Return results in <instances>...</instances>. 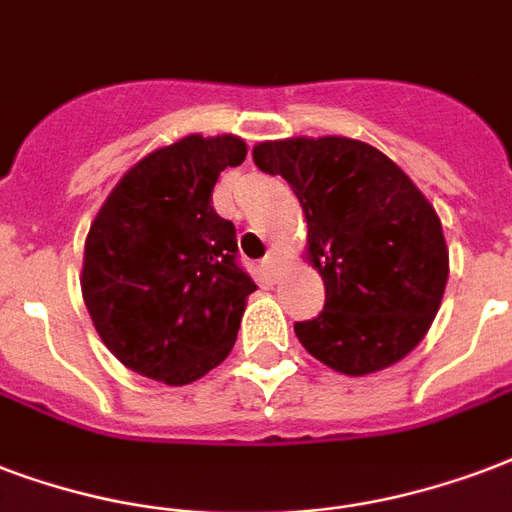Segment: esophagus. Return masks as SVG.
Listing matches in <instances>:
<instances>
[{
	"label": "esophagus",
	"mask_w": 512,
	"mask_h": 512,
	"mask_svg": "<svg viewBox=\"0 0 512 512\" xmlns=\"http://www.w3.org/2000/svg\"><path fill=\"white\" fill-rule=\"evenodd\" d=\"M276 263H279V257H276V255H265L263 260H260V271H263L265 276H268V279H273Z\"/></svg>",
	"instance_id": "esophagus-1"
}]
</instances>
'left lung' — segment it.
<instances>
[{"mask_svg": "<svg viewBox=\"0 0 512 512\" xmlns=\"http://www.w3.org/2000/svg\"><path fill=\"white\" fill-rule=\"evenodd\" d=\"M252 158L298 195L308 260L325 282V308L295 322L298 341L346 376L403 360L446 290L448 249L432 204L397 163L357 139L263 142Z\"/></svg>", "mask_w": 512, "mask_h": 512, "instance_id": "8db88e82", "label": "left lung"}]
</instances>
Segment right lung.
I'll return each mask as SVG.
<instances>
[{
    "label": "right lung",
    "mask_w": 512,
    "mask_h": 512,
    "mask_svg": "<svg viewBox=\"0 0 512 512\" xmlns=\"http://www.w3.org/2000/svg\"><path fill=\"white\" fill-rule=\"evenodd\" d=\"M244 158L247 144L236 136H185L136 163L93 220L85 306L107 349L139 376L190 384L236 343L244 300L257 287L212 190L220 171Z\"/></svg>",
    "instance_id": "1"
}]
</instances>
